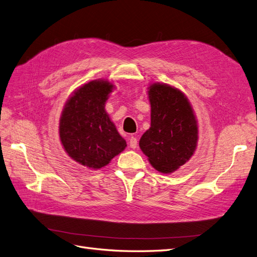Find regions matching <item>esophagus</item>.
<instances>
[{
    "label": "esophagus",
    "instance_id": "1",
    "mask_svg": "<svg viewBox=\"0 0 257 257\" xmlns=\"http://www.w3.org/2000/svg\"><path fill=\"white\" fill-rule=\"evenodd\" d=\"M130 147L132 148V149H136L137 148V146H138V142H137V139H136V137H134V136H132L131 138H130Z\"/></svg>",
    "mask_w": 257,
    "mask_h": 257
}]
</instances>
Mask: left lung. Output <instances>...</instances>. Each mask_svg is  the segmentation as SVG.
<instances>
[{
	"mask_svg": "<svg viewBox=\"0 0 257 257\" xmlns=\"http://www.w3.org/2000/svg\"><path fill=\"white\" fill-rule=\"evenodd\" d=\"M148 95L151 126L142 136L139 147L158 172L173 173L184 165L196 149L195 114L183 93L168 84H151Z\"/></svg>",
	"mask_w": 257,
	"mask_h": 257,
	"instance_id": "8db88e82",
	"label": "left lung"
}]
</instances>
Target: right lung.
Segmentation results:
<instances>
[{
  "instance_id": "obj_1",
  "label": "right lung",
  "mask_w": 257,
  "mask_h": 257,
  "mask_svg": "<svg viewBox=\"0 0 257 257\" xmlns=\"http://www.w3.org/2000/svg\"><path fill=\"white\" fill-rule=\"evenodd\" d=\"M113 89L107 80H93L68 98L60 118L59 133L66 153L80 165L98 169L121 153L126 142L120 136L105 103Z\"/></svg>"
}]
</instances>
